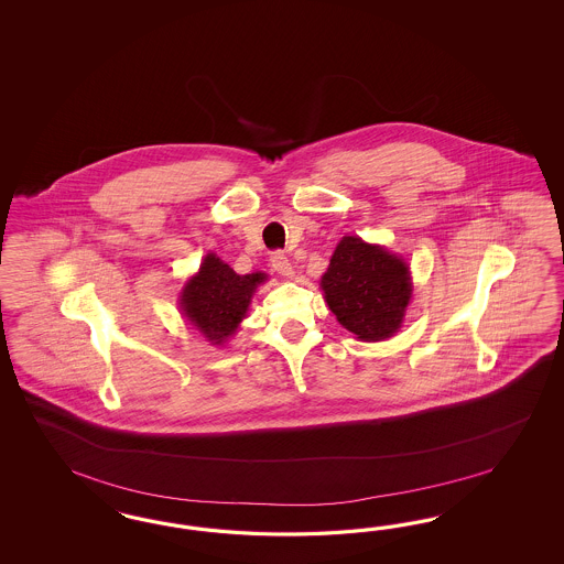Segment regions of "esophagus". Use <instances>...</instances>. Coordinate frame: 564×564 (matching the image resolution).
<instances>
[{
	"label": "esophagus",
	"instance_id": "34e87169",
	"mask_svg": "<svg viewBox=\"0 0 564 564\" xmlns=\"http://www.w3.org/2000/svg\"><path fill=\"white\" fill-rule=\"evenodd\" d=\"M271 267H273L276 273L283 274V276H293V267H291L288 257L281 254V252H273L271 254Z\"/></svg>",
	"mask_w": 564,
	"mask_h": 564
}]
</instances>
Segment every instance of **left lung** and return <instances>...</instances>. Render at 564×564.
Listing matches in <instances>:
<instances>
[{
    "label": "left lung",
    "instance_id": "obj_1",
    "mask_svg": "<svg viewBox=\"0 0 564 564\" xmlns=\"http://www.w3.org/2000/svg\"><path fill=\"white\" fill-rule=\"evenodd\" d=\"M321 288L330 312L359 341H384L401 328L410 304V267L382 246L345 236Z\"/></svg>",
    "mask_w": 564,
    "mask_h": 564
}]
</instances>
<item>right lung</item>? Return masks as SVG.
<instances>
[{"mask_svg": "<svg viewBox=\"0 0 564 564\" xmlns=\"http://www.w3.org/2000/svg\"><path fill=\"white\" fill-rule=\"evenodd\" d=\"M267 274H238L217 254H206L200 271L182 290V312L213 345H223L243 321Z\"/></svg>", "mask_w": 564, "mask_h": 564, "instance_id": "add662e5", "label": "right lung"}]
</instances>
